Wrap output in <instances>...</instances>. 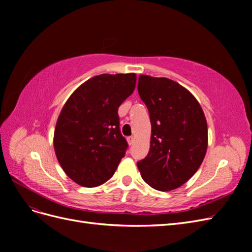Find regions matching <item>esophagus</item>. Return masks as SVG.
Segmentation results:
<instances>
[{"mask_svg":"<svg viewBox=\"0 0 252 252\" xmlns=\"http://www.w3.org/2000/svg\"><path fill=\"white\" fill-rule=\"evenodd\" d=\"M127 142L131 146V145L134 143V138H133V136H129V138H127Z\"/></svg>","mask_w":252,"mask_h":252,"instance_id":"esophagus-1","label":"esophagus"}]
</instances>
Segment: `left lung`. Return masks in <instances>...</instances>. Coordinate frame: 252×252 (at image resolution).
I'll use <instances>...</instances> for the list:
<instances>
[{"mask_svg": "<svg viewBox=\"0 0 252 252\" xmlns=\"http://www.w3.org/2000/svg\"><path fill=\"white\" fill-rule=\"evenodd\" d=\"M138 90L149 111L151 138L149 154L136 165L150 187L170 191L200 168L208 146L207 121L193 94L170 79L141 74Z\"/></svg>", "mask_w": 252, "mask_h": 252, "instance_id": "left-lung-1", "label": "left lung"}]
</instances>
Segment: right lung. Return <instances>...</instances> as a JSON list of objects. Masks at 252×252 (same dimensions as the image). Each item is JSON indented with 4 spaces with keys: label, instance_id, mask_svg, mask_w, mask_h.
<instances>
[{
    "label": "right lung",
    "instance_id": "obj_1",
    "mask_svg": "<svg viewBox=\"0 0 252 252\" xmlns=\"http://www.w3.org/2000/svg\"><path fill=\"white\" fill-rule=\"evenodd\" d=\"M135 73L100 74L68 97L53 135L64 172L83 187H96L116 172L128 144L120 131L118 109L135 88Z\"/></svg>",
    "mask_w": 252,
    "mask_h": 252
}]
</instances>
